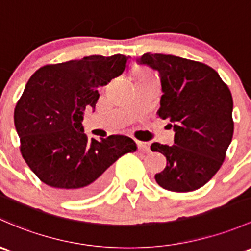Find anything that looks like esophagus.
<instances>
[{
  "instance_id": "1",
  "label": "esophagus",
  "mask_w": 251,
  "mask_h": 251,
  "mask_svg": "<svg viewBox=\"0 0 251 251\" xmlns=\"http://www.w3.org/2000/svg\"><path fill=\"white\" fill-rule=\"evenodd\" d=\"M136 143H137V147H138V149L142 150V151H149V150H150L149 143H147V142L137 141Z\"/></svg>"
}]
</instances>
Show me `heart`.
<instances>
[{
    "label": "heart",
    "instance_id": "b5f03b06",
    "mask_svg": "<svg viewBox=\"0 0 251 251\" xmlns=\"http://www.w3.org/2000/svg\"><path fill=\"white\" fill-rule=\"evenodd\" d=\"M134 75H136L137 79H147V78H152V75L150 73H148L144 68H136L134 71Z\"/></svg>",
    "mask_w": 251,
    "mask_h": 251
}]
</instances>
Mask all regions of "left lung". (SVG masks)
I'll list each match as a JSON object with an SVG mask.
<instances>
[{
    "label": "left lung",
    "instance_id": "1",
    "mask_svg": "<svg viewBox=\"0 0 251 251\" xmlns=\"http://www.w3.org/2000/svg\"><path fill=\"white\" fill-rule=\"evenodd\" d=\"M138 62L160 73L163 95L157 115L170 119L176 131L173 146H150L167 160L155 180L173 192L202 188L221 167L233 136L230 89L215 70L194 60L147 52Z\"/></svg>",
    "mask_w": 251,
    "mask_h": 251
}]
</instances>
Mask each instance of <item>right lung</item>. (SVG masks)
<instances>
[{
    "label": "right lung",
    "mask_w": 251,
    "mask_h": 251,
    "mask_svg": "<svg viewBox=\"0 0 251 251\" xmlns=\"http://www.w3.org/2000/svg\"><path fill=\"white\" fill-rule=\"evenodd\" d=\"M128 57L91 55L46 65L28 79L14 109L20 152L42 183L65 199H84L101 191L109 167L137 150L131 138L113 134L101 141L84 133L86 105L95 108L97 88L119 77Z\"/></svg>",
    "instance_id": "add662e5"
}]
</instances>
